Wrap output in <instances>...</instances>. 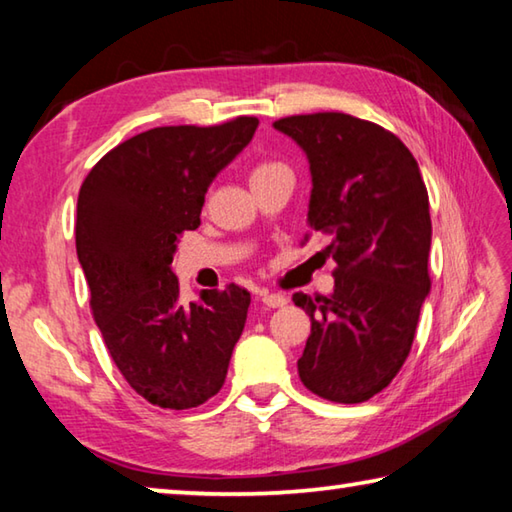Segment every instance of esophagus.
I'll return each instance as SVG.
<instances>
[{
    "label": "esophagus",
    "instance_id": "1",
    "mask_svg": "<svg viewBox=\"0 0 512 512\" xmlns=\"http://www.w3.org/2000/svg\"><path fill=\"white\" fill-rule=\"evenodd\" d=\"M262 302L266 307H271V309H277V307H284L287 305V298L282 296V293H262Z\"/></svg>",
    "mask_w": 512,
    "mask_h": 512
}]
</instances>
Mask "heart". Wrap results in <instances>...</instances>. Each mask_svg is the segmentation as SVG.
<instances>
[{
    "label": "heart",
    "mask_w": 512,
    "mask_h": 512,
    "mask_svg": "<svg viewBox=\"0 0 512 512\" xmlns=\"http://www.w3.org/2000/svg\"><path fill=\"white\" fill-rule=\"evenodd\" d=\"M275 171H289V169L280 162H259L257 167L253 169V173H250V183H253V180H259V178L271 176V173H275Z\"/></svg>",
    "instance_id": "heart-1"
}]
</instances>
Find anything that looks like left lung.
<instances>
[{
    "instance_id": "obj_1",
    "label": "left lung",
    "mask_w": 512,
    "mask_h": 512,
    "mask_svg": "<svg viewBox=\"0 0 512 512\" xmlns=\"http://www.w3.org/2000/svg\"><path fill=\"white\" fill-rule=\"evenodd\" d=\"M273 128L307 155V223L332 239L318 255L336 262L332 296H293L311 320L298 375L323 400L366 402L409 357L431 287L427 187L411 151L372 121L316 112Z\"/></svg>"
}]
</instances>
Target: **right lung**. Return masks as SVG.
I'll return each mask as SVG.
<instances>
[{
  "label": "right lung",
  "mask_w": 512,
  "mask_h": 512,
  "mask_svg": "<svg viewBox=\"0 0 512 512\" xmlns=\"http://www.w3.org/2000/svg\"><path fill=\"white\" fill-rule=\"evenodd\" d=\"M259 121L162 126L121 142L79 192L76 255L112 361L135 393L192 409L221 391L250 293L237 284L180 302L178 239L201 225L212 180L246 149Z\"/></svg>",
  "instance_id": "1"
}]
</instances>
